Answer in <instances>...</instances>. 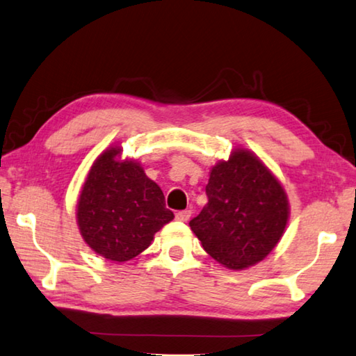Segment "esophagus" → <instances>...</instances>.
<instances>
[{"label": "esophagus", "mask_w": 356, "mask_h": 356, "mask_svg": "<svg viewBox=\"0 0 356 356\" xmlns=\"http://www.w3.org/2000/svg\"><path fill=\"white\" fill-rule=\"evenodd\" d=\"M191 216V210H180L176 213V219L177 221H182V222H186Z\"/></svg>", "instance_id": "34e87169"}]
</instances>
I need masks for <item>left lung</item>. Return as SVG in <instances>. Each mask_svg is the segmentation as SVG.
<instances>
[{"label": "left lung", "instance_id": "8db88e82", "mask_svg": "<svg viewBox=\"0 0 356 356\" xmlns=\"http://www.w3.org/2000/svg\"><path fill=\"white\" fill-rule=\"evenodd\" d=\"M209 202L190 221L207 254L230 269L263 260L283 235L288 199L270 171L249 151H235L210 172Z\"/></svg>", "mask_w": 356, "mask_h": 356}]
</instances>
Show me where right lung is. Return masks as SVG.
<instances>
[{
    "label": "right lung",
    "mask_w": 356,
    "mask_h": 356,
    "mask_svg": "<svg viewBox=\"0 0 356 356\" xmlns=\"http://www.w3.org/2000/svg\"><path fill=\"white\" fill-rule=\"evenodd\" d=\"M118 154L111 147L93 163L77 204V222L96 254L122 263L141 254L174 213L143 168L118 160Z\"/></svg>",
    "instance_id": "add662e5"
}]
</instances>
